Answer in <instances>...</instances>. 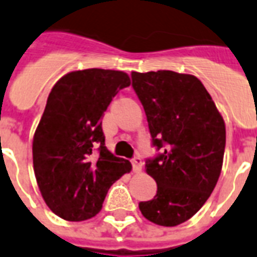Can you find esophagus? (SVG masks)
<instances>
[{"mask_svg":"<svg viewBox=\"0 0 257 257\" xmlns=\"http://www.w3.org/2000/svg\"><path fill=\"white\" fill-rule=\"evenodd\" d=\"M131 164H133V170H134L135 173L141 172L143 162H142V160L139 158V157H134V158L131 160Z\"/></svg>","mask_w":257,"mask_h":257,"instance_id":"1","label":"esophagus"}]
</instances>
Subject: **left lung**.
I'll return each instance as SVG.
<instances>
[{"mask_svg": "<svg viewBox=\"0 0 257 257\" xmlns=\"http://www.w3.org/2000/svg\"><path fill=\"white\" fill-rule=\"evenodd\" d=\"M131 79L153 145L161 150L146 162L157 194L139 202V210L157 225H180L201 209L217 184L225 123L209 92L193 75L151 71L131 72Z\"/></svg>", "mask_w": 257, "mask_h": 257, "instance_id": "8db88e82", "label": "left lung"}]
</instances>
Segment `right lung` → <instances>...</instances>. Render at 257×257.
Masks as SVG:
<instances>
[{
  "label": "right lung",
  "instance_id": "obj_1",
  "mask_svg": "<svg viewBox=\"0 0 257 257\" xmlns=\"http://www.w3.org/2000/svg\"><path fill=\"white\" fill-rule=\"evenodd\" d=\"M130 84L123 71L89 68L64 75L48 96L33 137V169L48 208L67 221L96 216L111 185L131 172L128 161L107 150L101 130L112 97Z\"/></svg>",
  "mask_w": 257,
  "mask_h": 257
}]
</instances>
